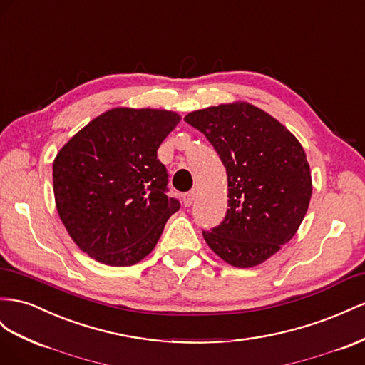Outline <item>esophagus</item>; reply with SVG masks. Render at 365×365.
Returning a JSON list of instances; mask_svg holds the SVG:
<instances>
[{"instance_id": "34e87169", "label": "esophagus", "mask_w": 365, "mask_h": 365, "mask_svg": "<svg viewBox=\"0 0 365 365\" xmlns=\"http://www.w3.org/2000/svg\"><path fill=\"white\" fill-rule=\"evenodd\" d=\"M195 200V192H187L182 195V202L185 207H190Z\"/></svg>"}]
</instances>
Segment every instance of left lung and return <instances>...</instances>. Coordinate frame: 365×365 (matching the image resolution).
I'll return each mask as SVG.
<instances>
[{
	"instance_id": "8db88e82",
	"label": "left lung",
	"mask_w": 365,
	"mask_h": 365,
	"mask_svg": "<svg viewBox=\"0 0 365 365\" xmlns=\"http://www.w3.org/2000/svg\"><path fill=\"white\" fill-rule=\"evenodd\" d=\"M205 135L227 172L229 209L202 230L209 247L233 267L269 259L301 225L312 198V175L299 141L249 103L221 104L184 118Z\"/></svg>"
}]
</instances>
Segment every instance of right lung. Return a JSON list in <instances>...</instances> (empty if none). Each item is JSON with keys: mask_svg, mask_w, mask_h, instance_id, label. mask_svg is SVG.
Segmentation results:
<instances>
[{"mask_svg": "<svg viewBox=\"0 0 365 365\" xmlns=\"http://www.w3.org/2000/svg\"><path fill=\"white\" fill-rule=\"evenodd\" d=\"M181 116L158 109L116 107L95 118L53 161L56 210L71 238L98 262H140L180 210L167 196L158 147Z\"/></svg>", "mask_w": 365, "mask_h": 365, "instance_id": "obj_1", "label": "right lung"}]
</instances>
